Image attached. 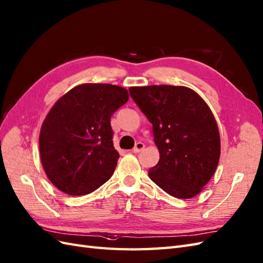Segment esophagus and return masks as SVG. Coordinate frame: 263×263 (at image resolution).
<instances>
[{"instance_id":"34e87169","label":"esophagus","mask_w":263,"mask_h":263,"mask_svg":"<svg viewBox=\"0 0 263 263\" xmlns=\"http://www.w3.org/2000/svg\"><path fill=\"white\" fill-rule=\"evenodd\" d=\"M144 146H145V145H144L143 143H142V142H138V143L136 144V146L133 147L132 151H133L134 153H139V152H141V151H142V149L144 148Z\"/></svg>"}]
</instances>
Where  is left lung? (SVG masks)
Segmentation results:
<instances>
[{
  "label": "left lung",
  "mask_w": 263,
  "mask_h": 263,
  "mask_svg": "<svg viewBox=\"0 0 263 263\" xmlns=\"http://www.w3.org/2000/svg\"><path fill=\"white\" fill-rule=\"evenodd\" d=\"M132 99L153 125L160 161L148 170L168 195L189 199L215 173L220 136L212 110L194 90L183 86L131 87Z\"/></svg>",
  "instance_id": "1"
}]
</instances>
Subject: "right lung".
<instances>
[{
  "label": "right lung",
  "instance_id": "1",
  "mask_svg": "<svg viewBox=\"0 0 263 263\" xmlns=\"http://www.w3.org/2000/svg\"><path fill=\"white\" fill-rule=\"evenodd\" d=\"M127 100L122 87L84 84L52 106L41 129L40 152L45 173L59 191L81 196L109 181L119 159L110 119Z\"/></svg>",
  "mask_w": 263,
  "mask_h": 263
}]
</instances>
